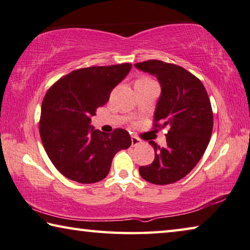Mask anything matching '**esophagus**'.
Here are the masks:
<instances>
[{"label":"esophagus","instance_id":"34e87169","mask_svg":"<svg viewBox=\"0 0 250 250\" xmlns=\"http://www.w3.org/2000/svg\"><path fill=\"white\" fill-rule=\"evenodd\" d=\"M141 144H142L141 140H138V138L135 137V136H132V146H138Z\"/></svg>","mask_w":250,"mask_h":250}]
</instances>
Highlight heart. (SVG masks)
<instances>
[{
	"label": "heart",
	"mask_w": 250,
	"mask_h": 250,
	"mask_svg": "<svg viewBox=\"0 0 250 250\" xmlns=\"http://www.w3.org/2000/svg\"><path fill=\"white\" fill-rule=\"evenodd\" d=\"M140 81H150L149 79H142V80H140Z\"/></svg>",
	"instance_id": "heart-1"
}]
</instances>
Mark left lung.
<instances>
[{"label": "left lung", "mask_w": 250, "mask_h": 250, "mask_svg": "<svg viewBox=\"0 0 250 250\" xmlns=\"http://www.w3.org/2000/svg\"><path fill=\"white\" fill-rule=\"evenodd\" d=\"M135 67L155 75L161 84L154 128H168L166 147L149 141L155 159L141 166L140 174L156 185L173 184L194 168L209 144L214 123L209 97L202 82L178 65L150 60Z\"/></svg>", "instance_id": "obj_1"}]
</instances>
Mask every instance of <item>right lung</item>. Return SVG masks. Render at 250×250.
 Returning <instances> with one entry per match:
<instances>
[{"label":"right lung","instance_id":"add662e5","mask_svg":"<svg viewBox=\"0 0 250 250\" xmlns=\"http://www.w3.org/2000/svg\"><path fill=\"white\" fill-rule=\"evenodd\" d=\"M132 64L75 69L52 85L41 108L40 135L45 152L65 177L82 184L107 176L113 157L132 144L127 130L105 134L91 124L96 109L125 79Z\"/></svg>","mask_w":250,"mask_h":250}]
</instances>
